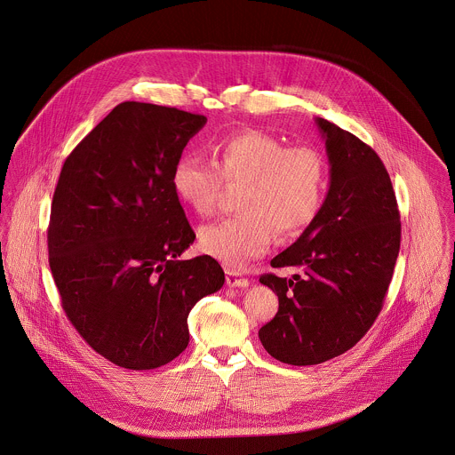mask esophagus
I'll use <instances>...</instances> for the list:
<instances>
[{
    "mask_svg": "<svg viewBox=\"0 0 455 455\" xmlns=\"http://www.w3.org/2000/svg\"><path fill=\"white\" fill-rule=\"evenodd\" d=\"M227 285L228 287H248V278H244L239 271H234V269H227Z\"/></svg>",
    "mask_w": 455,
    "mask_h": 455,
    "instance_id": "1",
    "label": "esophagus"
}]
</instances>
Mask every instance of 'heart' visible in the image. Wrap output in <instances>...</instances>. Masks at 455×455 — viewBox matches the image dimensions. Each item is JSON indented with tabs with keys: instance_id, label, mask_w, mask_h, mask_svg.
I'll use <instances>...</instances> for the list:
<instances>
[{
	"instance_id": "heart-1",
	"label": "heart",
	"mask_w": 455,
	"mask_h": 455,
	"mask_svg": "<svg viewBox=\"0 0 455 455\" xmlns=\"http://www.w3.org/2000/svg\"><path fill=\"white\" fill-rule=\"evenodd\" d=\"M214 161L182 156L172 173L175 195L196 214H211L223 180L244 184L241 214L200 228V248L228 267H243L262 255L275 235L301 234L319 214L326 188V163L312 147H287L262 131H239L212 147Z\"/></svg>"
}]
</instances>
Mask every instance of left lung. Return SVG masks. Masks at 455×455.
I'll return each mask as SVG.
<instances>
[{"mask_svg":"<svg viewBox=\"0 0 455 455\" xmlns=\"http://www.w3.org/2000/svg\"><path fill=\"white\" fill-rule=\"evenodd\" d=\"M326 141L330 189L315 220L278 253L260 283L278 314L260 328L264 349L282 363L317 365L356 346L379 315L401 248V214L379 156L339 125L315 118Z\"/></svg>","mask_w":455,"mask_h":455,"instance_id":"8db88e82","label":"left lung"}]
</instances>
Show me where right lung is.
<instances>
[{"label":"right lung","instance_id":"1","mask_svg":"<svg viewBox=\"0 0 455 455\" xmlns=\"http://www.w3.org/2000/svg\"><path fill=\"white\" fill-rule=\"evenodd\" d=\"M205 122L122 102L68 154L52 195L47 248L61 307L95 353L129 371L177 358L191 308L225 282L212 257L179 259L195 232L172 173Z\"/></svg>","mask_w":455,"mask_h":455}]
</instances>
